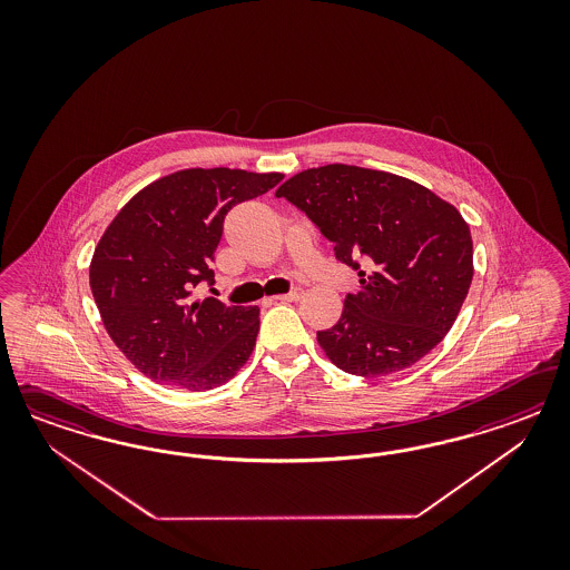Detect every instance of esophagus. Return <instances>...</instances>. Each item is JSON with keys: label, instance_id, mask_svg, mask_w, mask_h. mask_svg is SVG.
<instances>
[{"label": "esophagus", "instance_id": "34e87169", "mask_svg": "<svg viewBox=\"0 0 570 570\" xmlns=\"http://www.w3.org/2000/svg\"><path fill=\"white\" fill-rule=\"evenodd\" d=\"M303 296V288H293L291 293L282 294V296H276V301H298Z\"/></svg>", "mask_w": 570, "mask_h": 570}]
</instances>
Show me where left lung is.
I'll use <instances>...</instances> for the list:
<instances>
[{
    "instance_id": "1",
    "label": "left lung",
    "mask_w": 570,
    "mask_h": 570,
    "mask_svg": "<svg viewBox=\"0 0 570 570\" xmlns=\"http://www.w3.org/2000/svg\"><path fill=\"white\" fill-rule=\"evenodd\" d=\"M276 196L305 213L360 277L341 320L317 332L336 367L367 379L393 374L443 341L474 272L458 208L405 177L353 165L298 173Z\"/></svg>"
}]
</instances>
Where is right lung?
Masks as SVG:
<instances>
[{
  "label": "right lung",
  "instance_id": "add662e5",
  "mask_svg": "<svg viewBox=\"0 0 570 570\" xmlns=\"http://www.w3.org/2000/svg\"><path fill=\"white\" fill-rule=\"evenodd\" d=\"M279 173L186 169L138 191L94 250L89 286L104 328L144 376L210 391L236 376L259 334V307H229L191 288L210 263L225 215L279 184Z\"/></svg>",
  "mask_w": 570,
  "mask_h": 570
}]
</instances>
